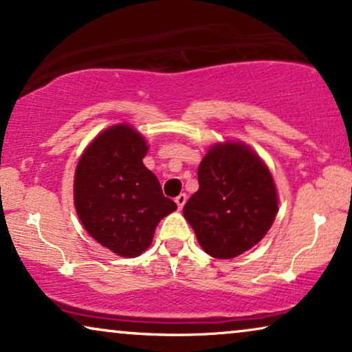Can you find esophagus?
<instances>
[{"mask_svg":"<svg viewBox=\"0 0 352 352\" xmlns=\"http://www.w3.org/2000/svg\"><path fill=\"white\" fill-rule=\"evenodd\" d=\"M175 203H177V206H179V209H182L185 206V203H186V195L185 193H182V195H179L175 198Z\"/></svg>","mask_w":352,"mask_h":352,"instance_id":"1","label":"esophagus"}]
</instances>
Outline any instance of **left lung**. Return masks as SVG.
Wrapping results in <instances>:
<instances>
[{"mask_svg":"<svg viewBox=\"0 0 352 352\" xmlns=\"http://www.w3.org/2000/svg\"><path fill=\"white\" fill-rule=\"evenodd\" d=\"M198 184L184 215L209 256L232 259L265 236L278 198L269 168L251 148L236 142L214 144L199 164Z\"/></svg>","mask_w":352,"mask_h":352,"instance_id":"obj_1","label":"left lung"}]
</instances>
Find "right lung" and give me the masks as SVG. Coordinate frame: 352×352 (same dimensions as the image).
<instances>
[{
	"mask_svg": "<svg viewBox=\"0 0 352 352\" xmlns=\"http://www.w3.org/2000/svg\"><path fill=\"white\" fill-rule=\"evenodd\" d=\"M146 151L133 127L112 125L88 144L75 168L78 219L100 245L124 257L146 251L159 220L177 209L144 167Z\"/></svg>",
	"mask_w": 352,
	"mask_h": 352,
	"instance_id": "right-lung-1",
	"label": "right lung"
}]
</instances>
